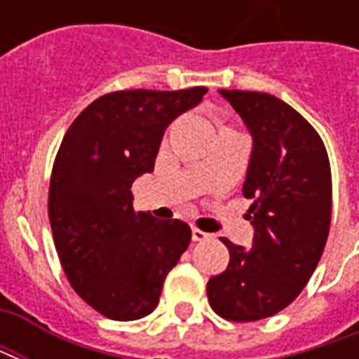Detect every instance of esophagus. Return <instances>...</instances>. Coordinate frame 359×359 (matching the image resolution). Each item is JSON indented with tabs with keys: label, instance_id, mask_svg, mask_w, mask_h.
I'll use <instances>...</instances> for the list:
<instances>
[{
	"label": "esophagus",
	"instance_id": "esophagus-1",
	"mask_svg": "<svg viewBox=\"0 0 359 359\" xmlns=\"http://www.w3.org/2000/svg\"><path fill=\"white\" fill-rule=\"evenodd\" d=\"M211 234L203 233V231H200V229H196V226H192V238H194L196 242H202V241H208Z\"/></svg>",
	"mask_w": 359,
	"mask_h": 359
}]
</instances>
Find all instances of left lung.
<instances>
[{"instance_id": "left-lung-1", "label": "left lung", "mask_w": 359, "mask_h": 359, "mask_svg": "<svg viewBox=\"0 0 359 359\" xmlns=\"http://www.w3.org/2000/svg\"><path fill=\"white\" fill-rule=\"evenodd\" d=\"M252 134L244 198L252 200V248L225 242L231 259L208 280L215 313L257 321L285 309L313 275L331 226V167L300 113L264 92L219 90Z\"/></svg>"}]
</instances>
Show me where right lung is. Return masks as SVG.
Masks as SVG:
<instances>
[{
  "label": "right lung",
  "instance_id": "obj_1",
  "mask_svg": "<svg viewBox=\"0 0 359 359\" xmlns=\"http://www.w3.org/2000/svg\"><path fill=\"white\" fill-rule=\"evenodd\" d=\"M208 88L123 90L97 97L74 118L53 163L50 223L69 283L115 321H134L159 304L167 273L192 231L134 211L133 182L154 171L167 126Z\"/></svg>",
  "mask_w": 359,
  "mask_h": 359
}]
</instances>
